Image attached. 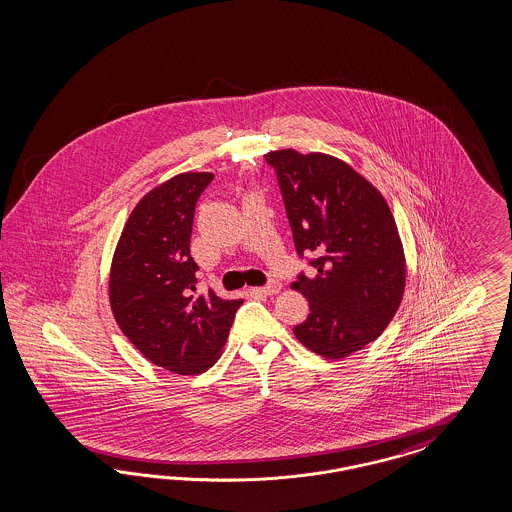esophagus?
I'll return each mask as SVG.
<instances>
[{"label":"esophagus","mask_w":512,"mask_h":512,"mask_svg":"<svg viewBox=\"0 0 512 512\" xmlns=\"http://www.w3.org/2000/svg\"><path fill=\"white\" fill-rule=\"evenodd\" d=\"M261 295L272 296L278 295L279 291H281V283L278 281H270L266 287H261V289H257Z\"/></svg>","instance_id":"obj_1"}]
</instances>
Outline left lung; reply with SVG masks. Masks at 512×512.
<instances>
[{"mask_svg":"<svg viewBox=\"0 0 512 512\" xmlns=\"http://www.w3.org/2000/svg\"><path fill=\"white\" fill-rule=\"evenodd\" d=\"M298 255L313 251L317 274L291 289L310 315L296 340L325 358H345L377 340L402 304L407 264L394 216L379 189L334 155L268 152Z\"/></svg>","mask_w":512,"mask_h":512,"instance_id":"obj_1","label":"left lung"}]
</instances>
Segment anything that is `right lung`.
<instances>
[{
    "label": "right lung",
    "mask_w": 512,
    "mask_h": 512,
    "mask_svg": "<svg viewBox=\"0 0 512 512\" xmlns=\"http://www.w3.org/2000/svg\"><path fill=\"white\" fill-rule=\"evenodd\" d=\"M212 172H182L133 208L112 255L109 302L125 338L155 366L178 375L206 372L221 357L242 298L212 289L195 295L189 255L195 204Z\"/></svg>",
    "instance_id": "add662e5"
}]
</instances>
